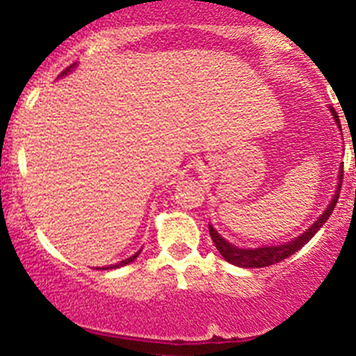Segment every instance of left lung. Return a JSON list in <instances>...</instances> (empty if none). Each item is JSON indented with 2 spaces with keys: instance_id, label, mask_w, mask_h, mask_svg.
Instances as JSON below:
<instances>
[{
  "instance_id": "1",
  "label": "left lung",
  "mask_w": 356,
  "mask_h": 356,
  "mask_svg": "<svg viewBox=\"0 0 356 356\" xmlns=\"http://www.w3.org/2000/svg\"><path fill=\"white\" fill-rule=\"evenodd\" d=\"M332 114L335 115V121H337V124H339V115L334 108H332ZM339 179H343V172H341ZM341 188H343V181H339L337 193H335L334 200L330 202V205H328L327 211L321 214V218L318 219L316 223L309 228V230H305L300 237L293 238V241L288 242V244L272 245V248L241 249V248H235V245H232L230 242H227L225 238L219 237L218 232H216L211 225H209V234H211V238H212V242H214L216 249H218L219 253H221V257H223L228 264L237 265V267H244V268H260V267H268V265L279 264V261L286 260L288 257H291L293 253H297L298 249H300L304 244H307V242L313 238V235L316 234V232L320 230L325 223H327V219L330 218L332 211H334L335 205H337L339 191H341Z\"/></svg>"
}]
</instances>
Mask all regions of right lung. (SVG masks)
I'll list each match as a JSON object with an SVG mask.
<instances>
[{
    "instance_id": "add662e5",
    "label": "right lung",
    "mask_w": 356,
    "mask_h": 356,
    "mask_svg": "<svg viewBox=\"0 0 356 356\" xmlns=\"http://www.w3.org/2000/svg\"><path fill=\"white\" fill-rule=\"evenodd\" d=\"M72 66H73V65H72ZM72 66H68V68H66V70H65V72H63V73L70 72V68H72ZM63 73H61V75H63ZM138 254H140V251H138V253H137V254H133V257H131V258H128V260L121 261V264H118V265H111V267H105V268H115V267H122V265H126V264H131V261H133V260H135V258H137V257H138Z\"/></svg>"
}]
</instances>
